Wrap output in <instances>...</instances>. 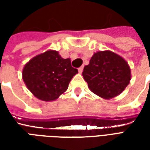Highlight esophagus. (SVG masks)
I'll list each match as a JSON object with an SVG mask.
<instances>
[{"mask_svg":"<svg viewBox=\"0 0 150 150\" xmlns=\"http://www.w3.org/2000/svg\"><path fill=\"white\" fill-rule=\"evenodd\" d=\"M83 67H80L78 69L79 73H80V74H81L82 72H83Z\"/></svg>","mask_w":150,"mask_h":150,"instance_id":"esophagus-1","label":"esophagus"}]
</instances>
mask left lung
<instances>
[{"label":"left lung","mask_w":150,"mask_h":150,"mask_svg":"<svg viewBox=\"0 0 150 150\" xmlns=\"http://www.w3.org/2000/svg\"><path fill=\"white\" fill-rule=\"evenodd\" d=\"M83 76L93 93L108 100L122 92L131 79L130 67L122 57L110 50L95 53Z\"/></svg>","instance_id":"left-lung-1"}]
</instances>
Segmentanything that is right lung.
<instances>
[{"label": "right lung", "mask_w": 150, "mask_h": 150, "mask_svg": "<svg viewBox=\"0 0 150 150\" xmlns=\"http://www.w3.org/2000/svg\"><path fill=\"white\" fill-rule=\"evenodd\" d=\"M77 73L78 70L71 67V59H62L56 50H47L25 65L22 79L35 97L53 101L67 91Z\"/></svg>", "instance_id": "1"}]
</instances>
